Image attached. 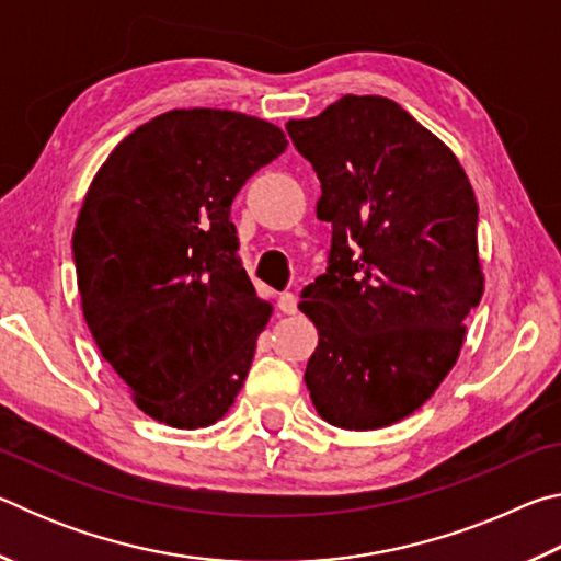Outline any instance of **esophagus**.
Here are the masks:
<instances>
[{"instance_id": "34e87169", "label": "esophagus", "mask_w": 561, "mask_h": 561, "mask_svg": "<svg viewBox=\"0 0 561 561\" xmlns=\"http://www.w3.org/2000/svg\"><path fill=\"white\" fill-rule=\"evenodd\" d=\"M297 304H299V299L294 291H284L279 297V309L284 311V314H297Z\"/></svg>"}]
</instances>
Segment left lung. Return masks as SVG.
<instances>
[{"label": "left lung", "instance_id": "8db88e82", "mask_svg": "<svg viewBox=\"0 0 561 561\" xmlns=\"http://www.w3.org/2000/svg\"><path fill=\"white\" fill-rule=\"evenodd\" d=\"M287 133L331 222L327 272L299 301L319 329L304 381L327 423L383 428L458 360L482 297L478 203L453 150L391 99L348 93Z\"/></svg>", "mask_w": 561, "mask_h": 561}]
</instances>
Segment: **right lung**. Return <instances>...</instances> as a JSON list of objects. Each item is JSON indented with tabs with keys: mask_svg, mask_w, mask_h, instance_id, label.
Masks as SVG:
<instances>
[{
	"mask_svg": "<svg viewBox=\"0 0 561 561\" xmlns=\"http://www.w3.org/2000/svg\"><path fill=\"white\" fill-rule=\"evenodd\" d=\"M287 148L220 108L160 113L113 148L76 220L83 319L140 411L205 428L230 411L272 317L240 262L234 195Z\"/></svg>",
	"mask_w": 561,
	"mask_h": 561,
	"instance_id": "obj_1",
	"label": "right lung"
}]
</instances>
